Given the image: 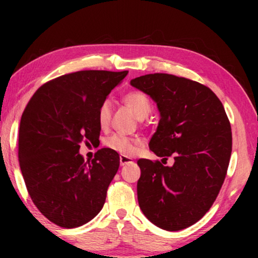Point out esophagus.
Listing matches in <instances>:
<instances>
[{"mask_svg": "<svg viewBox=\"0 0 258 258\" xmlns=\"http://www.w3.org/2000/svg\"><path fill=\"white\" fill-rule=\"evenodd\" d=\"M129 163H133V160L128 156H125V155H121L119 156V164L121 165H126Z\"/></svg>", "mask_w": 258, "mask_h": 258, "instance_id": "esophagus-1", "label": "esophagus"}]
</instances>
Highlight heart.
<instances>
[{"label": "heart", "mask_w": 258, "mask_h": 258, "mask_svg": "<svg viewBox=\"0 0 258 258\" xmlns=\"http://www.w3.org/2000/svg\"><path fill=\"white\" fill-rule=\"evenodd\" d=\"M123 102L132 110L139 119H143L151 111V102L146 94L140 90H132L123 96ZM112 105L110 100L102 102L97 111V121L102 128H105L109 124L111 118ZM140 141L129 139L123 135H112L105 141V146L111 150L117 151L122 155H133L136 148L140 146Z\"/></svg>", "instance_id": "b5f03b06"}]
</instances>
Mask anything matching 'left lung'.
<instances>
[{
	"mask_svg": "<svg viewBox=\"0 0 258 258\" xmlns=\"http://www.w3.org/2000/svg\"><path fill=\"white\" fill-rule=\"evenodd\" d=\"M157 103L161 119L149 148L160 161L140 158L137 197L151 223L168 231L200 221L220 192L230 161V122L209 88L170 74H148L130 82Z\"/></svg>",
	"mask_w": 258,
	"mask_h": 258,
	"instance_id": "left-lung-1",
	"label": "left lung"
}]
</instances>
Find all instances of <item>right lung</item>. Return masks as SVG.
Masks as SVG:
<instances>
[{
    "mask_svg": "<svg viewBox=\"0 0 258 258\" xmlns=\"http://www.w3.org/2000/svg\"><path fill=\"white\" fill-rule=\"evenodd\" d=\"M128 72L81 70L44 83L24 109L19 161L27 190L42 215L62 228H77L100 213L119 167L110 148L86 162L81 143H96L97 111Z\"/></svg>",
    "mask_w": 258,
    "mask_h": 258,
    "instance_id": "1",
    "label": "right lung"
}]
</instances>
